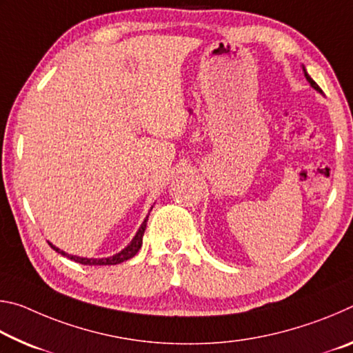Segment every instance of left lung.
I'll return each mask as SVG.
<instances>
[{"instance_id":"obj_1","label":"left lung","mask_w":353,"mask_h":353,"mask_svg":"<svg viewBox=\"0 0 353 353\" xmlns=\"http://www.w3.org/2000/svg\"><path fill=\"white\" fill-rule=\"evenodd\" d=\"M302 70H303V74H305V79L308 81L310 85H312L316 92H318V93H321V94H322V90H321V88H319V85H318V83H316V82L312 79V77H310V74L307 73V70H305V67H303V65H302Z\"/></svg>"}]
</instances>
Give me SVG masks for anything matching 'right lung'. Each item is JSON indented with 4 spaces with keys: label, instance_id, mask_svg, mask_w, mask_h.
<instances>
[{
    "label": "right lung",
    "instance_id": "obj_1",
    "mask_svg": "<svg viewBox=\"0 0 353 353\" xmlns=\"http://www.w3.org/2000/svg\"><path fill=\"white\" fill-rule=\"evenodd\" d=\"M152 210V207H151ZM148 218H149V213L146 214L145 221H143L141 225L139 227V230H137L135 236L132 238V241H130L126 248L119 250V252L113 254L110 256H103V259H88V256H79V255H71V254H67L65 250L56 248L54 244L48 241V244L56 250V252H59L63 256H67V259L73 260L76 263H81V265H88V266H105V265H118V263H123L129 259H132V256L139 252L141 244H143V235H145V230H146V223H148Z\"/></svg>",
    "mask_w": 353,
    "mask_h": 353
}]
</instances>
